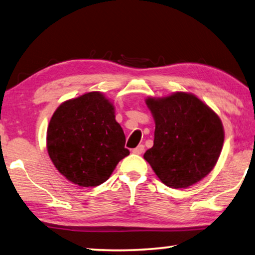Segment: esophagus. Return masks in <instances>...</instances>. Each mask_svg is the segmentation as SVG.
Instances as JSON below:
<instances>
[{
    "mask_svg": "<svg viewBox=\"0 0 255 255\" xmlns=\"http://www.w3.org/2000/svg\"><path fill=\"white\" fill-rule=\"evenodd\" d=\"M143 151H144V145H143V144H139L138 146H136L135 149H132V152H134L135 154H142Z\"/></svg>",
    "mask_w": 255,
    "mask_h": 255,
    "instance_id": "esophagus-1",
    "label": "esophagus"
}]
</instances>
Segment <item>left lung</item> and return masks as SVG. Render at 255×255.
Segmentation results:
<instances>
[{
  "instance_id": "1",
  "label": "left lung",
  "mask_w": 255,
  "mask_h": 255,
  "mask_svg": "<svg viewBox=\"0 0 255 255\" xmlns=\"http://www.w3.org/2000/svg\"><path fill=\"white\" fill-rule=\"evenodd\" d=\"M155 129L144 153L162 183L184 189L211 173L221 153L225 130L219 116L195 95L146 98Z\"/></svg>"
}]
</instances>
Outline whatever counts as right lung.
<instances>
[{"instance_id": "right-lung-1", "label": "right lung", "mask_w": 255, "mask_h": 255, "mask_svg": "<svg viewBox=\"0 0 255 255\" xmlns=\"http://www.w3.org/2000/svg\"><path fill=\"white\" fill-rule=\"evenodd\" d=\"M126 136L115 106L98 91L60 104L47 130V150L62 175L80 187H97L127 157Z\"/></svg>"}]
</instances>
